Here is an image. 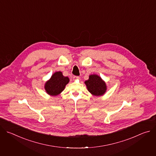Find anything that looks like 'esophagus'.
Returning <instances> with one entry per match:
<instances>
[{
  "instance_id": "34e87169",
  "label": "esophagus",
  "mask_w": 156,
  "mask_h": 156,
  "mask_svg": "<svg viewBox=\"0 0 156 156\" xmlns=\"http://www.w3.org/2000/svg\"><path fill=\"white\" fill-rule=\"evenodd\" d=\"M73 80H79V79H80V76H74L73 77Z\"/></svg>"
}]
</instances>
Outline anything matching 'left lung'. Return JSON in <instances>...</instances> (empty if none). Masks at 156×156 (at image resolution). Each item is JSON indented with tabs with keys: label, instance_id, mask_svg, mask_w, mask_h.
I'll list each match as a JSON object with an SVG mask.
<instances>
[{
	"label": "left lung",
	"instance_id": "obj_1",
	"mask_svg": "<svg viewBox=\"0 0 156 156\" xmlns=\"http://www.w3.org/2000/svg\"><path fill=\"white\" fill-rule=\"evenodd\" d=\"M84 83L89 92L94 96H101L106 91L107 87L105 82L98 75H90L89 79Z\"/></svg>",
	"mask_w": 156,
	"mask_h": 156
}]
</instances>
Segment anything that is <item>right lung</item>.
I'll return each mask as SVG.
<instances>
[{"instance_id": "obj_1", "label": "right lung", "mask_w": 156, "mask_h": 156, "mask_svg": "<svg viewBox=\"0 0 156 156\" xmlns=\"http://www.w3.org/2000/svg\"><path fill=\"white\" fill-rule=\"evenodd\" d=\"M69 82V78L67 76H63L61 72H57L46 83L45 90L49 95L57 96L63 91L66 84Z\"/></svg>"}]
</instances>
